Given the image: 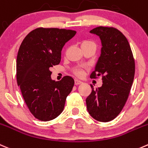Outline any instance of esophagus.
Masks as SVG:
<instances>
[{
    "label": "esophagus",
    "mask_w": 148,
    "mask_h": 148,
    "mask_svg": "<svg viewBox=\"0 0 148 148\" xmlns=\"http://www.w3.org/2000/svg\"><path fill=\"white\" fill-rule=\"evenodd\" d=\"M74 84H75V85H79V84H82V82L79 79H75L74 80Z\"/></svg>",
    "instance_id": "obj_1"
}]
</instances>
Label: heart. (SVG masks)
<instances>
[{"label": "heart", "instance_id": "b5f03b06", "mask_svg": "<svg viewBox=\"0 0 148 148\" xmlns=\"http://www.w3.org/2000/svg\"><path fill=\"white\" fill-rule=\"evenodd\" d=\"M81 47L82 48H93L95 49H96V45L95 42H93L92 40H84L81 43ZM74 74L75 75L78 76V77H82L83 74H84V71L81 69H76L74 71Z\"/></svg>", "mask_w": 148, "mask_h": 148}]
</instances>
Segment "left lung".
I'll return each instance as SVG.
<instances>
[{
  "label": "left lung",
  "instance_id": "8db88e82",
  "mask_svg": "<svg viewBox=\"0 0 148 148\" xmlns=\"http://www.w3.org/2000/svg\"><path fill=\"white\" fill-rule=\"evenodd\" d=\"M100 38L101 54L90 78L101 76L103 84L94 89L86 99L90 115L108 122L116 118L124 108L134 81L135 64L125 36L114 27H97L90 32Z\"/></svg>",
  "mask_w": 148,
  "mask_h": 148
}]
</instances>
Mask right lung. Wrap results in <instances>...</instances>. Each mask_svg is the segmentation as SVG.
I'll use <instances>...</instances> for the list:
<instances>
[{
	"label": "right lung",
	"mask_w": 148,
	"mask_h": 148,
	"mask_svg": "<svg viewBox=\"0 0 148 148\" xmlns=\"http://www.w3.org/2000/svg\"><path fill=\"white\" fill-rule=\"evenodd\" d=\"M74 30L40 27L30 32L18 49L16 80L26 105L36 119H54L62 113L74 80L69 76L52 80L51 68L61 61L63 47Z\"/></svg>",
	"instance_id": "1"
}]
</instances>
